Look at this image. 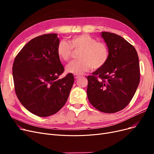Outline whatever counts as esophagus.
<instances>
[{
	"label": "esophagus",
	"mask_w": 154,
	"mask_h": 154,
	"mask_svg": "<svg viewBox=\"0 0 154 154\" xmlns=\"http://www.w3.org/2000/svg\"><path fill=\"white\" fill-rule=\"evenodd\" d=\"M74 78H75V79H77L79 78V77H80V76H79V75H74Z\"/></svg>",
	"instance_id": "34e87169"
}]
</instances>
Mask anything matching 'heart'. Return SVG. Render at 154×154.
Returning <instances> with one entry per match:
<instances>
[{"label": "heart", "instance_id": "heart-1", "mask_svg": "<svg viewBox=\"0 0 154 154\" xmlns=\"http://www.w3.org/2000/svg\"><path fill=\"white\" fill-rule=\"evenodd\" d=\"M74 51H79L80 60L71 62L66 67V71L74 75L82 74L91 67L99 69L106 63L109 58L107 45L87 34L72 37L69 43L60 41L57 47V54L59 59L63 62L69 61Z\"/></svg>", "mask_w": 154, "mask_h": 154}]
</instances>
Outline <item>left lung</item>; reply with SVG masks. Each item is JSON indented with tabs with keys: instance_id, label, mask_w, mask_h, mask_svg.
Here are the masks:
<instances>
[{
	"instance_id": "8db88e82",
	"label": "left lung",
	"mask_w": 154,
	"mask_h": 154,
	"mask_svg": "<svg viewBox=\"0 0 154 154\" xmlns=\"http://www.w3.org/2000/svg\"><path fill=\"white\" fill-rule=\"evenodd\" d=\"M109 58L105 66L87 76L88 100L97 110L115 113L130 103L140 82L139 57L135 48L123 37L102 32Z\"/></svg>"
}]
</instances>
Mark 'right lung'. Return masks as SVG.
Segmentation results:
<instances>
[{
    "label": "right lung",
    "instance_id": "obj_1",
    "mask_svg": "<svg viewBox=\"0 0 154 154\" xmlns=\"http://www.w3.org/2000/svg\"><path fill=\"white\" fill-rule=\"evenodd\" d=\"M57 34H44L26 44L12 67L15 94L32 114L48 117L66 103L74 82L73 74L57 80L64 68L57 54Z\"/></svg>",
    "mask_w": 154,
    "mask_h": 154
}]
</instances>
